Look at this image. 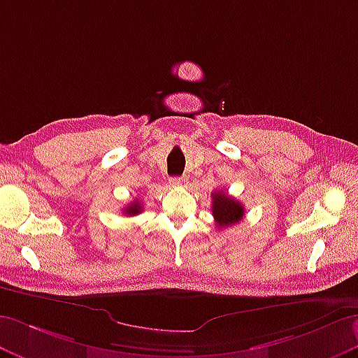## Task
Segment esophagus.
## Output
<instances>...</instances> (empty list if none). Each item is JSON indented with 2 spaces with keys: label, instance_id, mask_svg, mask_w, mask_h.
<instances>
[{
  "label": "esophagus",
  "instance_id": "obj_1",
  "mask_svg": "<svg viewBox=\"0 0 358 358\" xmlns=\"http://www.w3.org/2000/svg\"><path fill=\"white\" fill-rule=\"evenodd\" d=\"M186 182V177H172L169 178V185L172 187H180Z\"/></svg>",
  "mask_w": 358,
  "mask_h": 358
}]
</instances>
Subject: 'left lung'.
Segmentation results:
<instances>
[{
  "label": "left lung",
  "instance_id": "1",
  "mask_svg": "<svg viewBox=\"0 0 358 358\" xmlns=\"http://www.w3.org/2000/svg\"><path fill=\"white\" fill-rule=\"evenodd\" d=\"M212 196H213L212 212H213V217L217 228L231 227L239 221H242L245 215V207L241 204V201L228 196L222 190L215 192V194H212Z\"/></svg>",
  "mask_w": 358,
  "mask_h": 358
}]
</instances>
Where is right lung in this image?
I'll return each instance as SVG.
<instances>
[{
    "mask_svg": "<svg viewBox=\"0 0 358 358\" xmlns=\"http://www.w3.org/2000/svg\"><path fill=\"white\" fill-rule=\"evenodd\" d=\"M142 204L139 203V201L137 199H134L131 204H128L125 208H124V213L127 215V216H136V215H139L141 212H142Z\"/></svg>",
    "mask_w": 358,
    "mask_h": 358,
    "instance_id": "1",
    "label": "right lung"
}]
</instances>
